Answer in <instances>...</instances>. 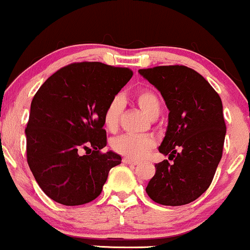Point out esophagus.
Instances as JSON below:
<instances>
[{
  "mask_svg": "<svg viewBox=\"0 0 250 250\" xmlns=\"http://www.w3.org/2000/svg\"><path fill=\"white\" fill-rule=\"evenodd\" d=\"M123 164H125V165H131V166H136L138 165V163L136 161H133V160H129V159H123Z\"/></svg>",
  "mask_w": 250,
  "mask_h": 250,
  "instance_id": "esophagus-1",
  "label": "esophagus"
}]
</instances>
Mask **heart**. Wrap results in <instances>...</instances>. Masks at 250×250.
<instances>
[{"mask_svg":"<svg viewBox=\"0 0 250 250\" xmlns=\"http://www.w3.org/2000/svg\"><path fill=\"white\" fill-rule=\"evenodd\" d=\"M135 100L139 106L150 119L160 112V101L152 90L141 89L135 94ZM123 110V101L120 96L112 97L106 104L103 112V125L108 130H115L119 125L120 116ZM112 149L129 160L138 161L144 159L155 146L150 136L131 135L125 134L116 138L111 144Z\"/></svg>","mask_w":250,"mask_h":250,"instance_id":"1","label":"heart"}]
</instances>
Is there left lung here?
<instances>
[{
    "label": "left lung",
    "mask_w": 250,
    "mask_h": 250,
    "mask_svg": "<svg viewBox=\"0 0 250 250\" xmlns=\"http://www.w3.org/2000/svg\"><path fill=\"white\" fill-rule=\"evenodd\" d=\"M139 73L160 91L168 108V125L159 152L173 160L155 165L149 198L179 207L209 188L223 153L227 128L221 97L209 82L183 65L142 68Z\"/></svg>",
    "instance_id": "1"
}]
</instances>
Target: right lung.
<instances>
[{
	"label": "right lung",
	"mask_w": 250,
	"mask_h": 250,
	"mask_svg": "<svg viewBox=\"0 0 250 250\" xmlns=\"http://www.w3.org/2000/svg\"><path fill=\"white\" fill-rule=\"evenodd\" d=\"M131 76L128 67L73 62L53 73L33 97L24 131L27 163L54 202L75 207L94 201L109 171L121 164L116 153L101 152L106 146L103 112Z\"/></svg>",
	"instance_id": "add662e5"
}]
</instances>
